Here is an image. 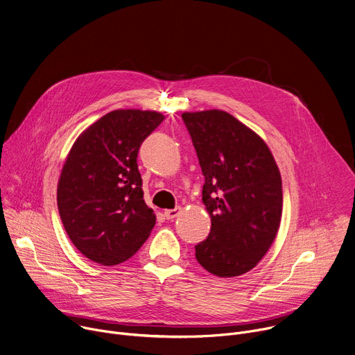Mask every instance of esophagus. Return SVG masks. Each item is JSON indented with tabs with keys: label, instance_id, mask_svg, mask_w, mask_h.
<instances>
[{
	"label": "esophagus",
	"instance_id": "obj_1",
	"mask_svg": "<svg viewBox=\"0 0 355 355\" xmlns=\"http://www.w3.org/2000/svg\"><path fill=\"white\" fill-rule=\"evenodd\" d=\"M180 214H181V208H180V207L175 208V209H167V211H164V216H166L167 219H174V218H177Z\"/></svg>",
	"mask_w": 355,
	"mask_h": 355
}]
</instances>
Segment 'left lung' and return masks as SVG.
Masks as SVG:
<instances>
[{"mask_svg":"<svg viewBox=\"0 0 355 355\" xmlns=\"http://www.w3.org/2000/svg\"><path fill=\"white\" fill-rule=\"evenodd\" d=\"M205 184L202 202L212 227L195 245L208 272L239 277L274 243L282 216L279 168L264 139L220 110L184 112Z\"/></svg>","mask_w":355,"mask_h":355,"instance_id":"8db88e82","label":"left lung"}]
</instances>
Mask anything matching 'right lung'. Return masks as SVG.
Masks as SVG:
<instances>
[{"label": "right lung", "mask_w": 355, "mask_h": 355, "mask_svg": "<svg viewBox=\"0 0 355 355\" xmlns=\"http://www.w3.org/2000/svg\"><path fill=\"white\" fill-rule=\"evenodd\" d=\"M163 119L156 111H112L81 132L69 151L58 182L59 214L76 248L96 264L129 260L156 225L136 159Z\"/></svg>", "instance_id": "add662e5"}]
</instances>
